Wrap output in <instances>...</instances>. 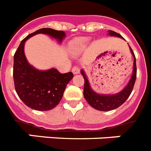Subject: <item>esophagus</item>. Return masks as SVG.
I'll return each instance as SVG.
<instances>
[{"mask_svg":"<svg viewBox=\"0 0 151 151\" xmlns=\"http://www.w3.org/2000/svg\"><path fill=\"white\" fill-rule=\"evenodd\" d=\"M72 72H73V74H78L80 73V69L78 67H73V69H72Z\"/></svg>","mask_w":151,"mask_h":151,"instance_id":"1","label":"esophagus"}]
</instances>
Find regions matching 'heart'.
I'll use <instances>...</instances> for the list:
<instances>
[{
  "label": "heart",
  "mask_w": 151,
  "mask_h": 151,
  "mask_svg": "<svg viewBox=\"0 0 151 151\" xmlns=\"http://www.w3.org/2000/svg\"><path fill=\"white\" fill-rule=\"evenodd\" d=\"M89 37H78L70 41L68 46L70 54L73 56L79 54L86 47L87 44L89 42Z\"/></svg>",
  "instance_id": "b5f03b06"
}]
</instances>
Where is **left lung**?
Masks as SVG:
<instances>
[{
    "label": "left lung",
    "instance_id": "left-lung-1",
    "mask_svg": "<svg viewBox=\"0 0 151 151\" xmlns=\"http://www.w3.org/2000/svg\"><path fill=\"white\" fill-rule=\"evenodd\" d=\"M107 32H108L107 35H110V36L117 37H120L121 39H124V37L121 35H119L113 30H108ZM129 47H130V52L134 57L132 75L130 77V79L127 84L124 87V89L121 90L118 93H114V94H101V93L95 92L91 88L89 80L87 78V76L86 75L84 70L83 69L81 70V75L83 76V79H84V88H83L84 98L87 101V103L96 110L101 111H108L114 110L124 103L132 92L137 78L136 58H135V55H134L132 49L130 48V46H129Z\"/></svg>",
    "mask_w": 151,
    "mask_h": 151
}]
</instances>
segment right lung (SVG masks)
<instances>
[{
  "label": "right lung",
  "mask_w": 151,
  "mask_h": 151,
  "mask_svg": "<svg viewBox=\"0 0 151 151\" xmlns=\"http://www.w3.org/2000/svg\"><path fill=\"white\" fill-rule=\"evenodd\" d=\"M38 34L47 35L59 44L65 38L63 30L41 28L22 40L14 56V81L21 101L36 111H50L62 99L68 83L73 78L71 72L60 73L55 68L41 70L29 64L24 54V44L30 37Z\"/></svg>",
  "instance_id": "right-lung-1"
}]
</instances>
